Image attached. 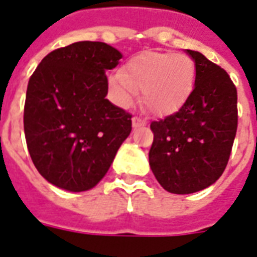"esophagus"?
<instances>
[{
    "label": "esophagus",
    "mask_w": 257,
    "mask_h": 257,
    "mask_svg": "<svg viewBox=\"0 0 257 257\" xmlns=\"http://www.w3.org/2000/svg\"><path fill=\"white\" fill-rule=\"evenodd\" d=\"M141 125H145V121L143 119H140L137 116H134L133 117V128H138V127H141Z\"/></svg>",
    "instance_id": "esophagus-1"
}]
</instances>
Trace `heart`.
<instances>
[{
    "instance_id": "heart-1",
    "label": "heart",
    "mask_w": 257,
    "mask_h": 257,
    "mask_svg": "<svg viewBox=\"0 0 257 257\" xmlns=\"http://www.w3.org/2000/svg\"><path fill=\"white\" fill-rule=\"evenodd\" d=\"M196 66L192 58L174 52L148 51L127 61L121 73L109 77L114 102L127 108L143 91V105L152 114L167 116L183 106L194 91Z\"/></svg>"
}]
</instances>
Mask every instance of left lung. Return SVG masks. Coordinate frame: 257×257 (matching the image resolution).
Listing matches in <instances>:
<instances>
[{
    "mask_svg": "<svg viewBox=\"0 0 257 257\" xmlns=\"http://www.w3.org/2000/svg\"><path fill=\"white\" fill-rule=\"evenodd\" d=\"M196 81L176 113L152 121L149 165L162 187L192 194L216 183L230 159L238 125L236 88L228 73L198 51Z\"/></svg>",
    "mask_w": 257,
    "mask_h": 257,
    "instance_id": "1",
    "label": "left lung"
}]
</instances>
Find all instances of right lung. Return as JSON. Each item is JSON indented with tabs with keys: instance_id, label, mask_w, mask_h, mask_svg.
Instances as JSON below:
<instances>
[{
	"instance_id": "add662e5",
	"label": "right lung",
	"mask_w": 257,
	"mask_h": 257,
	"mask_svg": "<svg viewBox=\"0 0 257 257\" xmlns=\"http://www.w3.org/2000/svg\"><path fill=\"white\" fill-rule=\"evenodd\" d=\"M121 54L99 41L54 50L29 80L23 113L29 154L43 177L73 192L95 187L132 133V114L105 98Z\"/></svg>"
}]
</instances>
